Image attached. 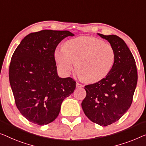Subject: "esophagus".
I'll list each match as a JSON object with an SVG mask.
<instances>
[{
    "label": "esophagus",
    "mask_w": 146,
    "mask_h": 146,
    "mask_svg": "<svg viewBox=\"0 0 146 146\" xmlns=\"http://www.w3.org/2000/svg\"><path fill=\"white\" fill-rule=\"evenodd\" d=\"M76 86H77V88H81V87H82L83 86H82L81 84L79 83V82H77V83H76Z\"/></svg>",
    "instance_id": "34e87169"
}]
</instances>
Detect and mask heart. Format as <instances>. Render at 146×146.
Listing matches in <instances>:
<instances>
[{"instance_id":"obj_1","label":"heart","mask_w":146,"mask_h":146,"mask_svg":"<svg viewBox=\"0 0 146 146\" xmlns=\"http://www.w3.org/2000/svg\"><path fill=\"white\" fill-rule=\"evenodd\" d=\"M54 59L60 72L67 76L75 64L76 71L82 80L95 82L110 72L115 53L110 44L92 36H79L65 43L64 48L54 51Z\"/></svg>"}]
</instances>
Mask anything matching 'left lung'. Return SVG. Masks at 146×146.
<instances>
[{"mask_svg": "<svg viewBox=\"0 0 146 146\" xmlns=\"http://www.w3.org/2000/svg\"><path fill=\"white\" fill-rule=\"evenodd\" d=\"M98 35L113 48L114 64L105 78L84 86L86 96L81 106L91 121L106 127L119 120L130 108L138 73L135 60L123 39L115 35Z\"/></svg>", "mask_w": 146, "mask_h": 146, "instance_id": "8db88e82", "label": "left lung"}]
</instances>
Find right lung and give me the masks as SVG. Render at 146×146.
Instances as JSON below:
<instances>
[{
    "instance_id": "1",
    "label": "right lung",
    "mask_w": 146,
    "mask_h": 146,
    "mask_svg": "<svg viewBox=\"0 0 146 146\" xmlns=\"http://www.w3.org/2000/svg\"><path fill=\"white\" fill-rule=\"evenodd\" d=\"M69 31L42 30L21 41L11 58L9 80L15 103L28 121L38 125L52 123L58 116L65 98L75 90L72 78L58 75L54 51Z\"/></svg>"
}]
</instances>
